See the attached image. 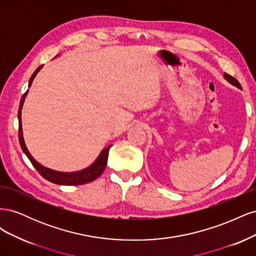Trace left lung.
Returning a JSON list of instances; mask_svg holds the SVG:
<instances>
[{"label": "left lung", "instance_id": "obj_1", "mask_svg": "<svg viewBox=\"0 0 256 256\" xmlns=\"http://www.w3.org/2000/svg\"><path fill=\"white\" fill-rule=\"evenodd\" d=\"M224 78H226L230 83H232L233 85H235V86H237V88H242V85H240V83L234 78L233 76H230V74H224Z\"/></svg>", "mask_w": 256, "mask_h": 256}]
</instances>
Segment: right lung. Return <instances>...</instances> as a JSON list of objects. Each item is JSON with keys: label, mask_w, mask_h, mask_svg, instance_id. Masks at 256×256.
<instances>
[{"label": "right lung", "mask_w": 256, "mask_h": 256, "mask_svg": "<svg viewBox=\"0 0 256 256\" xmlns=\"http://www.w3.org/2000/svg\"><path fill=\"white\" fill-rule=\"evenodd\" d=\"M42 66L38 67L35 72L32 74L28 82V86L32 84L33 79L35 78L36 74L40 70V68ZM26 92L23 94L21 102H20V106H19V111H18V120H19V142H20V146L28 158L30 159V164L34 166V168L37 170V172L40 173L44 180H47L53 184H66V186H76V184H88L92 180H95L96 178H98L100 175H102L104 171L106 166V161H108V156H109V150L110 146H108L106 148H104L102 154H99V157L97 158V160L92 164L90 166H88V168L83 170V171L80 172H74V173H62V172H56L53 171V170H50L48 168H44L42 164H38V162L30 156V154L28 152L26 146L24 144V141H23V136H22V127H21V108L23 104V102H24V98L26 96Z\"/></svg>", "instance_id": "1"}]
</instances>
